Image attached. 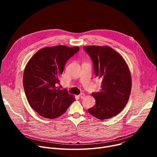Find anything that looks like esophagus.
<instances>
[{
    "instance_id": "1",
    "label": "esophagus",
    "mask_w": 157,
    "mask_h": 157,
    "mask_svg": "<svg viewBox=\"0 0 157 157\" xmlns=\"http://www.w3.org/2000/svg\"><path fill=\"white\" fill-rule=\"evenodd\" d=\"M79 98H80L81 99H83V98L85 97V94H84V93H81V94L79 95Z\"/></svg>"
}]
</instances>
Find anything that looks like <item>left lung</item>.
I'll return each mask as SVG.
<instances>
[{
    "instance_id": "left-lung-1",
    "label": "left lung",
    "mask_w": 157,
    "mask_h": 157,
    "mask_svg": "<svg viewBox=\"0 0 157 157\" xmlns=\"http://www.w3.org/2000/svg\"><path fill=\"white\" fill-rule=\"evenodd\" d=\"M95 74L102 79L100 92L92 93L96 104L87 110L100 120L117 116L127 103L132 89V78L124 58L109 46H86Z\"/></svg>"
}]
</instances>
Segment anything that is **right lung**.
I'll return each mask as SVG.
<instances>
[{
	"instance_id": "right-lung-1",
	"label": "right lung",
	"mask_w": 157,
	"mask_h": 157,
	"mask_svg": "<svg viewBox=\"0 0 157 157\" xmlns=\"http://www.w3.org/2000/svg\"><path fill=\"white\" fill-rule=\"evenodd\" d=\"M79 49L65 45L44 47L28 61L23 76L24 91L30 107L40 116L57 118L75 101L73 95L56 84L66 61Z\"/></svg>"
}]
</instances>
